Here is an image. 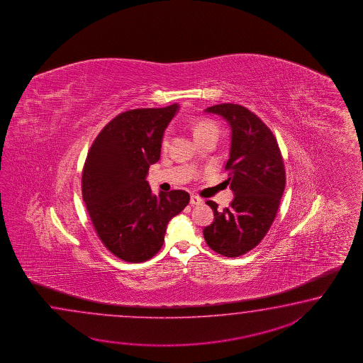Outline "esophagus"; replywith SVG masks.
Wrapping results in <instances>:
<instances>
[{
	"label": "esophagus",
	"mask_w": 363,
	"mask_h": 363,
	"mask_svg": "<svg viewBox=\"0 0 363 363\" xmlns=\"http://www.w3.org/2000/svg\"><path fill=\"white\" fill-rule=\"evenodd\" d=\"M203 201L199 196H191V205H201Z\"/></svg>",
	"instance_id": "34e87169"
}]
</instances>
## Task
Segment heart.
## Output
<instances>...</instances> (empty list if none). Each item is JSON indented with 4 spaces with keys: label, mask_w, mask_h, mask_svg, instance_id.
<instances>
[{
    "label": "heart",
    "mask_w": 363,
    "mask_h": 363,
    "mask_svg": "<svg viewBox=\"0 0 363 363\" xmlns=\"http://www.w3.org/2000/svg\"><path fill=\"white\" fill-rule=\"evenodd\" d=\"M192 131L194 138L197 140L202 138V136H206L208 133H216V135H218L219 130H218V125L213 121H210V119H199V121L193 122ZM161 147L163 149L169 147V133L163 135Z\"/></svg>",
    "instance_id": "1"
}]
</instances>
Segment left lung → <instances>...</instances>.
<instances>
[{"instance_id": "left-lung-1", "label": "left lung", "mask_w": 363, "mask_h": 363, "mask_svg": "<svg viewBox=\"0 0 363 363\" xmlns=\"http://www.w3.org/2000/svg\"><path fill=\"white\" fill-rule=\"evenodd\" d=\"M206 111L223 116L231 125L225 182L235 199L223 210L206 201L216 220L205 227L203 238L218 255L240 257L257 247L270 230L286 186L284 162L274 133L250 110L219 104Z\"/></svg>"}]
</instances>
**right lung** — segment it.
I'll return each mask as SVG.
<instances>
[{"mask_svg": "<svg viewBox=\"0 0 363 363\" xmlns=\"http://www.w3.org/2000/svg\"><path fill=\"white\" fill-rule=\"evenodd\" d=\"M178 108L174 104L118 114L101 130L85 158V208L101 242L125 262L155 257L171 218L189 202L182 189L153 196L145 180L149 166L160 161L163 132Z\"/></svg>", "mask_w": 363, "mask_h": 363, "instance_id": "add662e5", "label": "right lung"}]
</instances>
